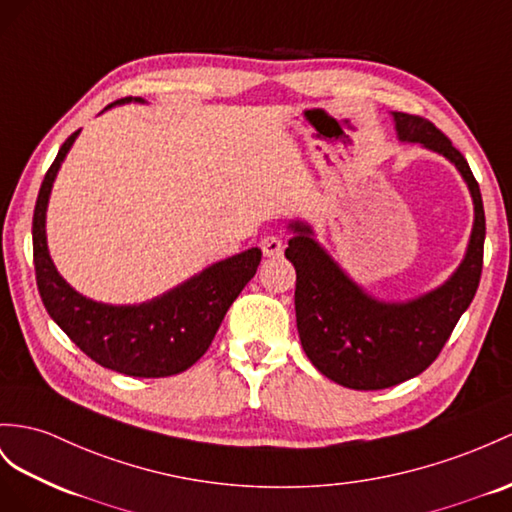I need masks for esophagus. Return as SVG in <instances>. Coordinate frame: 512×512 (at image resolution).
<instances>
[{
	"label": "esophagus",
	"mask_w": 512,
	"mask_h": 512,
	"mask_svg": "<svg viewBox=\"0 0 512 512\" xmlns=\"http://www.w3.org/2000/svg\"><path fill=\"white\" fill-rule=\"evenodd\" d=\"M259 246H261V251H264L266 257H279V255H283V248H285V244H283L279 235H266Z\"/></svg>",
	"instance_id": "1"
}]
</instances>
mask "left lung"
Segmentation results:
<instances>
[{
	"instance_id": "obj_1",
	"label": "left lung",
	"mask_w": 512,
	"mask_h": 512,
	"mask_svg": "<svg viewBox=\"0 0 512 512\" xmlns=\"http://www.w3.org/2000/svg\"><path fill=\"white\" fill-rule=\"evenodd\" d=\"M398 138L441 153L463 175L474 201V229L465 259L437 290L406 303H383L346 277L313 240L305 222H290L294 235L285 257L296 268V326L305 355L348 389L374 391L422 374L439 357L458 318L476 296L484 253V207L478 181L463 153L430 121L393 112Z\"/></svg>"
}]
</instances>
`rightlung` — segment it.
I'll list each match as a JSON object with an SVG mask.
<instances>
[{
	"label": "right lung",
	"instance_id": "right-lung-1",
	"mask_svg": "<svg viewBox=\"0 0 512 512\" xmlns=\"http://www.w3.org/2000/svg\"><path fill=\"white\" fill-rule=\"evenodd\" d=\"M129 101L142 103L144 99L125 97L108 108ZM77 134L80 129L64 140L41 183L34 207V270L43 305L71 342L103 368L134 378H164L188 370L205 355L227 309L255 277L261 251L248 248L222 259L175 290L142 305L116 307L75 292L49 257L45 214L51 186Z\"/></svg>",
	"mask_w": 512,
	"mask_h": 512
}]
</instances>
